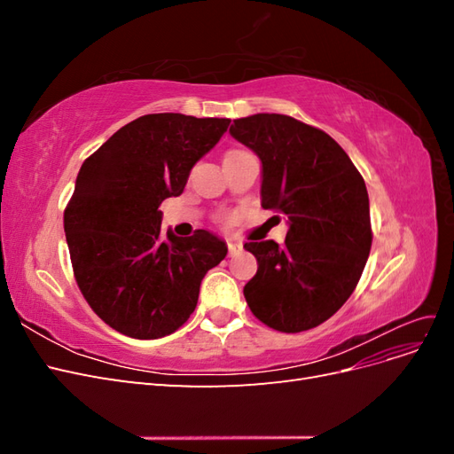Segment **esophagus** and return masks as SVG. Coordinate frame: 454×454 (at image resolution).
Segmentation results:
<instances>
[{
  "label": "esophagus",
  "mask_w": 454,
  "mask_h": 454,
  "mask_svg": "<svg viewBox=\"0 0 454 454\" xmlns=\"http://www.w3.org/2000/svg\"><path fill=\"white\" fill-rule=\"evenodd\" d=\"M227 248H229V255H235L242 250V244H239L235 240H227Z\"/></svg>",
  "instance_id": "1"
}]
</instances>
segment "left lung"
Segmentation results:
<instances>
[{
  "label": "left lung",
  "mask_w": 454,
  "mask_h": 454,
  "mask_svg": "<svg viewBox=\"0 0 454 454\" xmlns=\"http://www.w3.org/2000/svg\"><path fill=\"white\" fill-rule=\"evenodd\" d=\"M229 132L261 160V206L290 225L284 246L244 244L257 259L246 303L277 332H307L347 303L367 263L365 182L332 136L294 117L257 114L235 119Z\"/></svg>",
  "instance_id": "left-lung-1"
}]
</instances>
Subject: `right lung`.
I'll list each match as a JSON object with an SVG mask.
<instances>
[{
  "label": "right lung",
  "instance_id": "add662e5",
  "mask_svg": "<svg viewBox=\"0 0 454 454\" xmlns=\"http://www.w3.org/2000/svg\"><path fill=\"white\" fill-rule=\"evenodd\" d=\"M231 119L151 114L119 129L83 162L64 210L81 294L115 332L134 339L174 333L193 314L204 274L227 246L199 229H160L164 199L180 197L195 162Z\"/></svg>",
  "mask_w": 454,
  "mask_h": 454
}]
</instances>
